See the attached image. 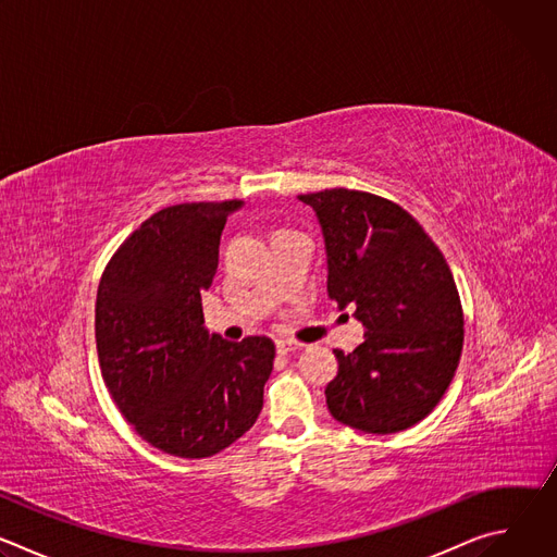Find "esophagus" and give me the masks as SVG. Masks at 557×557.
I'll list each match as a JSON object with an SVG mask.
<instances>
[{
  "instance_id": "1",
  "label": "esophagus",
  "mask_w": 557,
  "mask_h": 557,
  "mask_svg": "<svg viewBox=\"0 0 557 557\" xmlns=\"http://www.w3.org/2000/svg\"><path fill=\"white\" fill-rule=\"evenodd\" d=\"M275 346H277V352H280V355H288V352H295V350H301V348H304L301 344L288 342V339H280Z\"/></svg>"
}]
</instances>
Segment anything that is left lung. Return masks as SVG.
Returning <instances> with one entry per match:
<instances>
[{
	"label": "left lung",
	"mask_w": 557,
	"mask_h": 557,
	"mask_svg": "<svg viewBox=\"0 0 557 557\" xmlns=\"http://www.w3.org/2000/svg\"><path fill=\"white\" fill-rule=\"evenodd\" d=\"M322 226L329 297L366 329L352 352L335 350L331 414L368 434L423 421L449 387L462 352L454 275L423 226L399 205L352 189L297 196Z\"/></svg>",
	"instance_id": "obj_1"
}]
</instances>
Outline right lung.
I'll return each mask as SVG.
<instances>
[{
	"instance_id": "1",
	"label": "right lung",
	"mask_w": 557,
	"mask_h": 557,
	"mask_svg": "<svg viewBox=\"0 0 557 557\" xmlns=\"http://www.w3.org/2000/svg\"><path fill=\"white\" fill-rule=\"evenodd\" d=\"M243 200L185 202L147 218L97 290V352L121 414L156 449L207 458L253 428L275 344L209 335L202 293L226 218Z\"/></svg>"
}]
</instances>
